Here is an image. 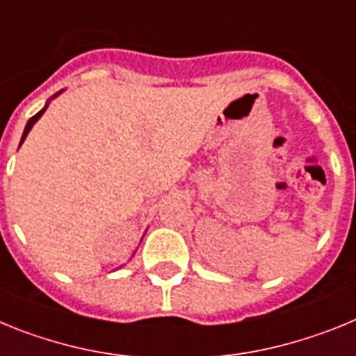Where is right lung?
<instances>
[{
  "mask_svg": "<svg viewBox=\"0 0 356 356\" xmlns=\"http://www.w3.org/2000/svg\"><path fill=\"white\" fill-rule=\"evenodd\" d=\"M60 92H62V90H60ZM60 92H56L55 96H53V97H56V96H58V94H60ZM53 97H51V99H53ZM46 108H48V103H46V105H44V108L40 110V112H37V114L33 115V118H30V121L26 122V127H24V131H23V137H21V144L24 143V139H26L28 131H30V130H31V127H33V124H35L37 121H39V119H40V115H42L44 112H46ZM21 144H19V146H21Z\"/></svg>",
  "mask_w": 356,
  "mask_h": 356,
  "instance_id": "obj_1",
  "label": "right lung"
}]
</instances>
